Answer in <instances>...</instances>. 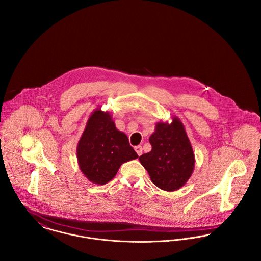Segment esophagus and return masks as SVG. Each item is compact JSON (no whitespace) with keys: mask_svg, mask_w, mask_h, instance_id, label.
<instances>
[{"mask_svg":"<svg viewBox=\"0 0 261 261\" xmlns=\"http://www.w3.org/2000/svg\"><path fill=\"white\" fill-rule=\"evenodd\" d=\"M135 150H136L137 154H138V155H141V154H142V152H143L142 146H137V147H135Z\"/></svg>","mask_w":261,"mask_h":261,"instance_id":"34e87169","label":"esophagus"}]
</instances>
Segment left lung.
I'll return each mask as SVG.
<instances>
[{"instance_id":"1","label":"left lung","mask_w":261,"mask_h":261,"mask_svg":"<svg viewBox=\"0 0 261 261\" xmlns=\"http://www.w3.org/2000/svg\"><path fill=\"white\" fill-rule=\"evenodd\" d=\"M151 150L139 158L151 182L160 189L173 192L184 186L195 168V153L185 126L177 117L172 122H158L149 137Z\"/></svg>"}]
</instances>
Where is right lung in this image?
I'll list each match as a JSON object with an SVG mask.
<instances>
[{
    "label": "right lung",
    "instance_id": "add662e5",
    "mask_svg": "<svg viewBox=\"0 0 261 261\" xmlns=\"http://www.w3.org/2000/svg\"><path fill=\"white\" fill-rule=\"evenodd\" d=\"M76 151L81 172L97 185L109 183L121 164L138 158L128 137L116 129L112 113L102 112L100 108L88 118Z\"/></svg>",
    "mask_w": 261,
    "mask_h": 261
}]
</instances>
